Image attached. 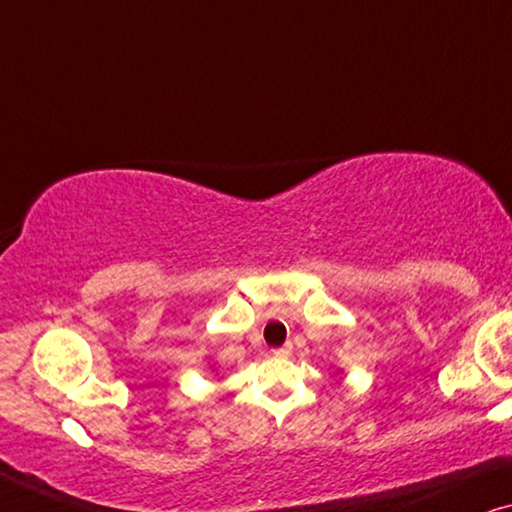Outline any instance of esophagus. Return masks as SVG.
<instances>
[{
  "mask_svg": "<svg viewBox=\"0 0 512 512\" xmlns=\"http://www.w3.org/2000/svg\"><path fill=\"white\" fill-rule=\"evenodd\" d=\"M273 357H290L292 355V343L280 345V348H273Z\"/></svg>",
  "mask_w": 512,
  "mask_h": 512,
  "instance_id": "obj_1",
  "label": "esophagus"
}]
</instances>
